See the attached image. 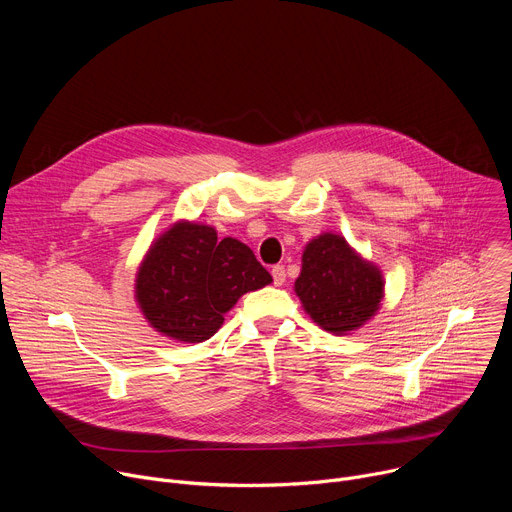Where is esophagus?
<instances>
[{"label": "esophagus", "mask_w": 512, "mask_h": 512, "mask_svg": "<svg viewBox=\"0 0 512 512\" xmlns=\"http://www.w3.org/2000/svg\"><path fill=\"white\" fill-rule=\"evenodd\" d=\"M271 277H273L275 285H283V281H285V267L283 265H273Z\"/></svg>", "instance_id": "esophagus-1"}]
</instances>
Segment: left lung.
I'll use <instances>...</instances> for the list:
<instances>
[{"label": "left lung", "mask_w": 512, "mask_h": 512, "mask_svg": "<svg viewBox=\"0 0 512 512\" xmlns=\"http://www.w3.org/2000/svg\"><path fill=\"white\" fill-rule=\"evenodd\" d=\"M383 285L373 263L362 261L342 237L326 233L304 251L296 294L320 328L344 334L375 316Z\"/></svg>", "instance_id": "left-lung-1"}]
</instances>
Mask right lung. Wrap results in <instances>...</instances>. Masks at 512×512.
<instances>
[{
	"mask_svg": "<svg viewBox=\"0 0 512 512\" xmlns=\"http://www.w3.org/2000/svg\"><path fill=\"white\" fill-rule=\"evenodd\" d=\"M269 271L237 239L206 225L178 223L143 259L135 294L148 322L180 342L208 340L247 291L271 283Z\"/></svg>",
	"mask_w": 512,
	"mask_h": 512,
	"instance_id": "1",
	"label": "right lung"
}]
</instances>
